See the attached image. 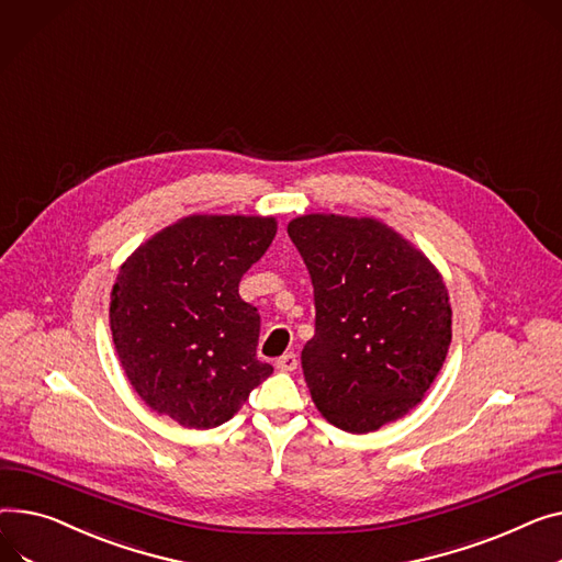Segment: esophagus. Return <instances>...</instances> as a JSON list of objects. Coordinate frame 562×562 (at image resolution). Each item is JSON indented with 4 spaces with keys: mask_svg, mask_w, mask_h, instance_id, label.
Returning <instances> with one entry per match:
<instances>
[{
    "mask_svg": "<svg viewBox=\"0 0 562 562\" xmlns=\"http://www.w3.org/2000/svg\"><path fill=\"white\" fill-rule=\"evenodd\" d=\"M276 366H278L280 370H284V372H291V370H295V366H297V357H295L293 352H284V355L276 361Z\"/></svg>",
    "mask_w": 562,
    "mask_h": 562,
    "instance_id": "esophagus-1",
    "label": "esophagus"
}]
</instances>
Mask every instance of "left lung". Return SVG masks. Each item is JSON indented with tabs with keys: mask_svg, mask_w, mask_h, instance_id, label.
I'll return each instance as SVG.
<instances>
[{
	"mask_svg": "<svg viewBox=\"0 0 562 562\" xmlns=\"http://www.w3.org/2000/svg\"><path fill=\"white\" fill-rule=\"evenodd\" d=\"M314 284V339L301 361L336 427L375 431L414 408L452 341V310L431 261L375 218L297 216L286 228Z\"/></svg>",
	"mask_w": 562,
	"mask_h": 562,
	"instance_id": "1",
	"label": "left lung"
}]
</instances>
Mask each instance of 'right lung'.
Listing matches in <instances>:
<instances>
[{
    "label": "right lung",
    "instance_id": "add662e5",
    "mask_svg": "<svg viewBox=\"0 0 562 562\" xmlns=\"http://www.w3.org/2000/svg\"><path fill=\"white\" fill-rule=\"evenodd\" d=\"M276 237V218L187 216L139 246L110 293V329L137 395L182 427L231 420L271 363L239 282Z\"/></svg>",
    "mask_w": 562,
    "mask_h": 562
}]
</instances>
